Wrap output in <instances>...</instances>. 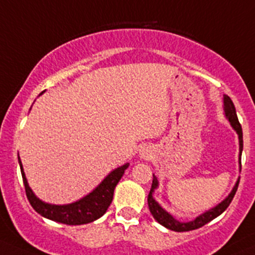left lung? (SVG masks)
<instances>
[{
    "mask_svg": "<svg viewBox=\"0 0 255 255\" xmlns=\"http://www.w3.org/2000/svg\"><path fill=\"white\" fill-rule=\"evenodd\" d=\"M224 111H226L227 118H228L229 122H231V125L233 126V128L237 130V133H238V135H239V150H241V154H242V150H243V130H242V126H241V123H239L238 117H237L236 107H234L231 97H228V96H224ZM238 184H239V180L237 182V184L234 185V188H233V190L231 192V194H229V196L227 197V198L224 199L221 204H218L216 208L211 209V211L206 212V213L202 214V216L197 217L194 221L188 222V223H180V222L175 221V219L173 218L170 214H168L164 209L160 208L159 204H158L157 202L153 199V197H152L153 190H154L158 185L157 178L153 175L152 188H150L149 194H148V198H147L148 207H149V211H150V213H152L153 218H154L159 224L164 226L165 228L170 229V231H174V232L194 231V229H198V228H201V227L206 226L207 223H209V222L213 221L214 218H217L218 216H221V214L223 213L227 208H228L229 204H231V202L233 201L234 196H236L237 189H238Z\"/></svg>",
    "mask_w": 255,
    "mask_h": 255,
    "instance_id": "1",
    "label": "left lung"
}]
</instances>
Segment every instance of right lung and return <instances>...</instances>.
<instances>
[{"label": "right lung", "instance_id": "obj_1", "mask_svg": "<svg viewBox=\"0 0 255 255\" xmlns=\"http://www.w3.org/2000/svg\"><path fill=\"white\" fill-rule=\"evenodd\" d=\"M128 165L129 164L127 163V164L111 172L92 193L86 196L81 201L72 204H67V206H53V204L43 203L34 196L28 183H27L26 175H24L23 168H22L21 160H19L22 179H23L24 190H26V196L29 204L41 216L52 219L54 222L68 224V226H80V224L91 223V222L101 218L106 213L108 207L112 203L116 185L121 180L122 175L125 174V170L127 169Z\"/></svg>", "mask_w": 255, "mask_h": 255}]
</instances>
